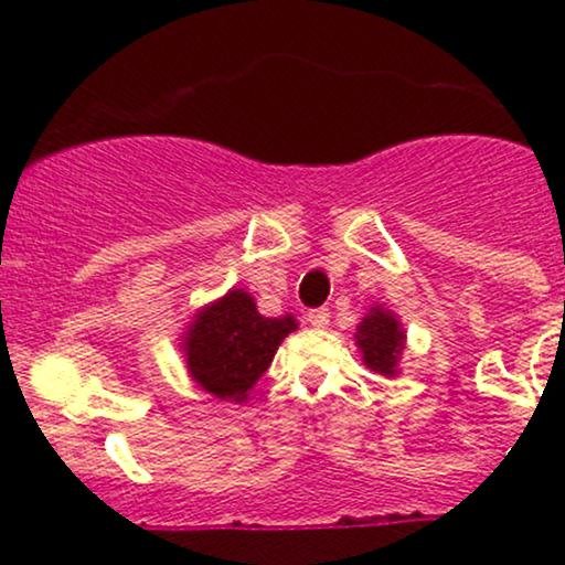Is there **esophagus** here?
Returning <instances> with one entry per match:
<instances>
[{
    "instance_id": "1",
    "label": "esophagus",
    "mask_w": 565,
    "mask_h": 565,
    "mask_svg": "<svg viewBox=\"0 0 565 565\" xmlns=\"http://www.w3.org/2000/svg\"><path fill=\"white\" fill-rule=\"evenodd\" d=\"M308 323H310V327H316V329L329 327V310L327 308L308 310Z\"/></svg>"
}]
</instances>
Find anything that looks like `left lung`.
<instances>
[{"label":"left lung","mask_w":565,"mask_h":565,"mask_svg":"<svg viewBox=\"0 0 565 565\" xmlns=\"http://www.w3.org/2000/svg\"><path fill=\"white\" fill-rule=\"evenodd\" d=\"M355 340H359L361 353H364V364L372 372L387 374V377L395 374V364H398V355L404 350V332H401V323L395 321V316L374 308L361 321Z\"/></svg>","instance_id":"obj_1"}]
</instances>
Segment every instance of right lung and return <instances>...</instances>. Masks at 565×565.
Masks as SVG:
<instances>
[{
    "instance_id": "right-lung-1",
    "label": "right lung",
    "mask_w": 565,
    "mask_h": 565,
    "mask_svg": "<svg viewBox=\"0 0 565 565\" xmlns=\"http://www.w3.org/2000/svg\"><path fill=\"white\" fill-rule=\"evenodd\" d=\"M291 329H297L291 316L265 319L244 289H233L191 323L185 337L188 372L206 393L244 401Z\"/></svg>"
}]
</instances>
